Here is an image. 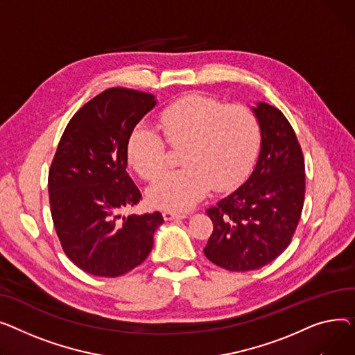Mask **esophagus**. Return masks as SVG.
<instances>
[{
    "label": "esophagus",
    "instance_id": "obj_1",
    "mask_svg": "<svg viewBox=\"0 0 355 355\" xmlns=\"http://www.w3.org/2000/svg\"><path fill=\"white\" fill-rule=\"evenodd\" d=\"M187 216L186 212H178V211H164L163 218L164 220H173V219H184Z\"/></svg>",
    "mask_w": 355,
    "mask_h": 355
}]
</instances>
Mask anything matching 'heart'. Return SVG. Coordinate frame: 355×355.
<instances>
[{
  "label": "heart",
  "instance_id": "b5f03b06",
  "mask_svg": "<svg viewBox=\"0 0 355 355\" xmlns=\"http://www.w3.org/2000/svg\"><path fill=\"white\" fill-rule=\"evenodd\" d=\"M166 143L180 148L183 168L160 176L148 192L152 205L183 211L196 203L212 186L223 191L248 173L259 146V123L241 104H226L211 96L186 94L159 114ZM128 157L144 180L156 179L166 168V146L148 126L130 136Z\"/></svg>",
  "mask_w": 355,
  "mask_h": 355
}]
</instances>
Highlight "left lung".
<instances>
[{"mask_svg": "<svg viewBox=\"0 0 355 355\" xmlns=\"http://www.w3.org/2000/svg\"><path fill=\"white\" fill-rule=\"evenodd\" d=\"M261 128L255 169L234 193L206 211L214 223L203 252L215 265L245 272L278 258L293 241L305 196V163L291 123L258 103Z\"/></svg>", "mask_w": 355, "mask_h": 355, "instance_id": "obj_1", "label": "left lung"}]
</instances>
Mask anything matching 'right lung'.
Here are the masks:
<instances>
[{"mask_svg":"<svg viewBox=\"0 0 355 355\" xmlns=\"http://www.w3.org/2000/svg\"><path fill=\"white\" fill-rule=\"evenodd\" d=\"M152 94L112 87L69 121L49 171L51 218L61 248L87 274L116 278L152 251L160 212L123 215L141 193L129 176L128 146L136 124L155 107Z\"/></svg>","mask_w":355,"mask_h":355,"instance_id":"1","label":"right lung"}]
</instances>
